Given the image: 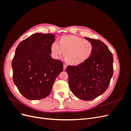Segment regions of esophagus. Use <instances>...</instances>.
<instances>
[{"mask_svg": "<svg viewBox=\"0 0 131 131\" xmlns=\"http://www.w3.org/2000/svg\"><path fill=\"white\" fill-rule=\"evenodd\" d=\"M66 68H67V66L65 64L63 65V70H66Z\"/></svg>", "mask_w": 131, "mask_h": 131, "instance_id": "34e87169", "label": "esophagus"}]
</instances>
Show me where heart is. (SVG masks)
I'll list each match as a JSON object with an SVG mask.
<instances>
[{
    "label": "heart",
    "instance_id": "heart-1",
    "mask_svg": "<svg viewBox=\"0 0 131 131\" xmlns=\"http://www.w3.org/2000/svg\"><path fill=\"white\" fill-rule=\"evenodd\" d=\"M51 54L58 59L64 53L67 64L77 67L84 64L92 56L94 46L91 41L73 35H67L58 39L57 44L50 46Z\"/></svg>",
    "mask_w": 131,
    "mask_h": 131
}]
</instances>
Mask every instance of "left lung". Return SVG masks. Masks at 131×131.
<instances>
[{
    "label": "left lung",
    "instance_id": "left-lung-1",
    "mask_svg": "<svg viewBox=\"0 0 131 131\" xmlns=\"http://www.w3.org/2000/svg\"><path fill=\"white\" fill-rule=\"evenodd\" d=\"M85 38L93 44L92 56L80 66H68L66 72L72 93L80 100L91 101L108 89L113 75V56L104 42Z\"/></svg>",
    "mask_w": 131,
    "mask_h": 131
}]
</instances>
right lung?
I'll return each instance as SVG.
<instances>
[{"mask_svg":"<svg viewBox=\"0 0 131 131\" xmlns=\"http://www.w3.org/2000/svg\"><path fill=\"white\" fill-rule=\"evenodd\" d=\"M55 35L35 33L22 41L12 61L13 81L22 96L29 100L48 96L63 63L51 57L50 46Z\"/></svg>","mask_w":131,"mask_h":131,"instance_id":"obj_1","label":"right lung"}]
</instances>
